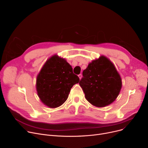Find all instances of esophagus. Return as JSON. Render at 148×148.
Returning <instances> with one entry per match:
<instances>
[{"instance_id": "esophagus-1", "label": "esophagus", "mask_w": 148, "mask_h": 148, "mask_svg": "<svg viewBox=\"0 0 148 148\" xmlns=\"http://www.w3.org/2000/svg\"><path fill=\"white\" fill-rule=\"evenodd\" d=\"M78 77H79V79H81V78H82V75H81V74H79V75H78Z\"/></svg>"}]
</instances>
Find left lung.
Here are the masks:
<instances>
[{"label": "left lung", "instance_id": "left-lung-1", "mask_svg": "<svg viewBox=\"0 0 148 148\" xmlns=\"http://www.w3.org/2000/svg\"><path fill=\"white\" fill-rule=\"evenodd\" d=\"M79 82L86 99L92 105L103 107L118 96L122 80L112 62L106 57L93 60L82 72Z\"/></svg>", "mask_w": 148, "mask_h": 148}]
</instances>
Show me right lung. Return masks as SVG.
<instances>
[{
  "label": "right lung",
  "instance_id": "obj_1",
  "mask_svg": "<svg viewBox=\"0 0 148 148\" xmlns=\"http://www.w3.org/2000/svg\"><path fill=\"white\" fill-rule=\"evenodd\" d=\"M79 81L65 59L53 56L46 62L37 77L38 95L47 107H58L67 100L71 88Z\"/></svg>",
  "mask_w": 148,
  "mask_h": 148
}]
</instances>
